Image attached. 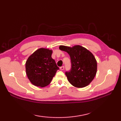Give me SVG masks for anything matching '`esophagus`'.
Here are the masks:
<instances>
[{
    "label": "esophagus",
    "mask_w": 121,
    "mask_h": 121,
    "mask_svg": "<svg viewBox=\"0 0 121 121\" xmlns=\"http://www.w3.org/2000/svg\"><path fill=\"white\" fill-rule=\"evenodd\" d=\"M60 69L61 70H64V69H65V66H61V67L60 68Z\"/></svg>",
    "instance_id": "1"
}]
</instances>
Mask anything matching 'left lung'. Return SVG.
<instances>
[{"label": "left lung", "instance_id": "1", "mask_svg": "<svg viewBox=\"0 0 121 121\" xmlns=\"http://www.w3.org/2000/svg\"><path fill=\"white\" fill-rule=\"evenodd\" d=\"M59 49L70 56L71 69L65 72L69 82L78 88L88 85L96 76L97 70V61L92 53L79 45L72 47L60 46Z\"/></svg>", "mask_w": 121, "mask_h": 121}]
</instances>
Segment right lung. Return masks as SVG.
<instances>
[{"instance_id": "right-lung-1", "label": "right lung", "mask_w": 121, "mask_h": 121, "mask_svg": "<svg viewBox=\"0 0 121 121\" xmlns=\"http://www.w3.org/2000/svg\"><path fill=\"white\" fill-rule=\"evenodd\" d=\"M52 51L40 48L30 55L25 64L28 78L34 85L43 87L50 83L59 68L51 57Z\"/></svg>"}]
</instances>
